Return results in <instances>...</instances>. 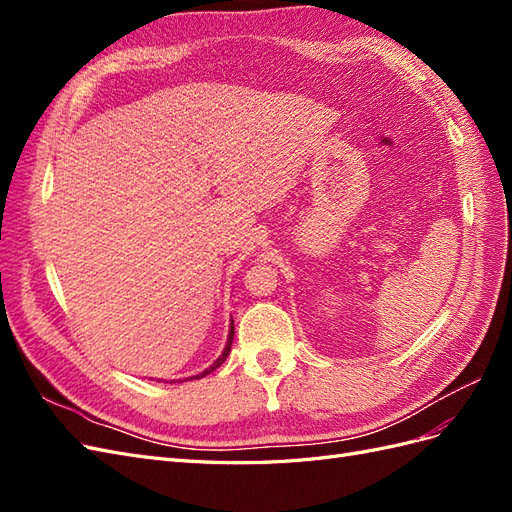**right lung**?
Returning <instances> with one entry per match:
<instances>
[{
    "mask_svg": "<svg viewBox=\"0 0 512 512\" xmlns=\"http://www.w3.org/2000/svg\"><path fill=\"white\" fill-rule=\"evenodd\" d=\"M232 335H235V327H230V333H228V342H226V348H224V352L220 354V359L218 361H215L209 369H205L203 371V374H200V376H196V378H203V376H207V374H211V371L215 369V367H220L224 361H226V356L230 354V346H232Z\"/></svg>",
    "mask_w": 512,
    "mask_h": 512,
    "instance_id": "1",
    "label": "right lung"
}]
</instances>
